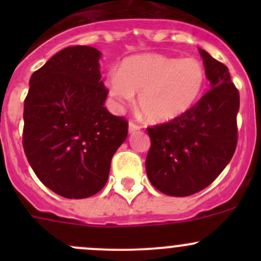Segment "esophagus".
I'll return each mask as SVG.
<instances>
[{
    "instance_id": "34e87169",
    "label": "esophagus",
    "mask_w": 261,
    "mask_h": 261,
    "mask_svg": "<svg viewBox=\"0 0 261 261\" xmlns=\"http://www.w3.org/2000/svg\"><path fill=\"white\" fill-rule=\"evenodd\" d=\"M141 128L140 125H138V123H135L134 121H130L128 122V133L133 134V133H136V131H139Z\"/></svg>"
}]
</instances>
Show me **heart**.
I'll return each instance as SVG.
<instances>
[{"label": "heart", "instance_id": "heart-1", "mask_svg": "<svg viewBox=\"0 0 261 261\" xmlns=\"http://www.w3.org/2000/svg\"><path fill=\"white\" fill-rule=\"evenodd\" d=\"M204 82L203 67L193 58L141 54L121 63L118 74L107 80V89L121 103H131L139 94V109L146 121L164 123L181 117L196 105Z\"/></svg>", "mask_w": 261, "mask_h": 261}]
</instances>
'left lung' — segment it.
<instances>
[{
	"label": "left lung",
	"mask_w": 261,
	"mask_h": 261,
	"mask_svg": "<svg viewBox=\"0 0 261 261\" xmlns=\"http://www.w3.org/2000/svg\"><path fill=\"white\" fill-rule=\"evenodd\" d=\"M211 89L186 115L147 128L145 167L162 193L186 197L208 187L230 163L238 144L239 91L227 67L199 49Z\"/></svg>",
	"instance_id": "1"
}]
</instances>
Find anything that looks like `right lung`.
<instances>
[{
	"label": "right lung",
	"mask_w": 261,
	"mask_h": 261,
	"mask_svg": "<svg viewBox=\"0 0 261 261\" xmlns=\"http://www.w3.org/2000/svg\"><path fill=\"white\" fill-rule=\"evenodd\" d=\"M101 51L68 46L33 73L23 103L22 144L29 164L65 198L98 193L111 159L127 138V121L105 107Z\"/></svg>",
	"instance_id": "right-lung-1"
}]
</instances>
